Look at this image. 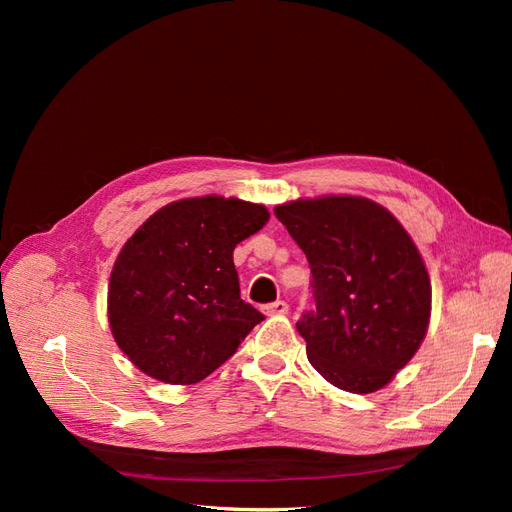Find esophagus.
Segmentation results:
<instances>
[{
    "label": "esophagus",
    "mask_w": 512,
    "mask_h": 512,
    "mask_svg": "<svg viewBox=\"0 0 512 512\" xmlns=\"http://www.w3.org/2000/svg\"><path fill=\"white\" fill-rule=\"evenodd\" d=\"M262 312H265L267 316H284V314H288V303L286 301L269 303V305L262 307Z\"/></svg>",
    "instance_id": "obj_1"
}]
</instances>
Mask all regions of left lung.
<instances>
[{"label": "left lung", "mask_w": 512, "mask_h": 512, "mask_svg": "<svg viewBox=\"0 0 512 512\" xmlns=\"http://www.w3.org/2000/svg\"><path fill=\"white\" fill-rule=\"evenodd\" d=\"M314 275L297 331L318 374L348 393L384 389L421 348L431 318L425 260L395 215L365 196L277 205Z\"/></svg>", "instance_id": "left-lung-1"}]
</instances>
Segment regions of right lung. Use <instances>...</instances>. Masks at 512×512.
<instances>
[{
	"label": "right lung",
	"instance_id": "1",
	"mask_svg": "<svg viewBox=\"0 0 512 512\" xmlns=\"http://www.w3.org/2000/svg\"><path fill=\"white\" fill-rule=\"evenodd\" d=\"M267 220L265 205L241 198H183L123 243L108 280V327L143 374L205 380L265 318L241 299L232 250Z\"/></svg>",
	"mask_w": 512,
	"mask_h": 512
}]
</instances>
